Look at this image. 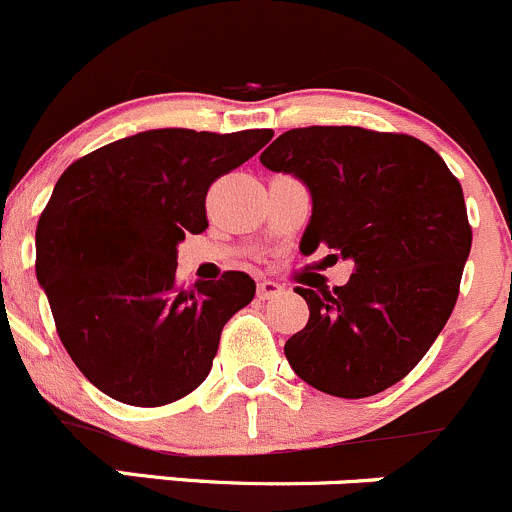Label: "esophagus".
Instances as JSON below:
<instances>
[{
  "label": "esophagus",
  "mask_w": 512,
  "mask_h": 512,
  "mask_svg": "<svg viewBox=\"0 0 512 512\" xmlns=\"http://www.w3.org/2000/svg\"><path fill=\"white\" fill-rule=\"evenodd\" d=\"M281 293H283L281 283H276V281H261V283H258V298H261V300L278 298Z\"/></svg>",
  "instance_id": "esophagus-1"
}]
</instances>
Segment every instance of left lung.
I'll list each match as a JSON object with an SVG mask.
<instances>
[{
    "label": "left lung",
    "mask_w": 512,
    "mask_h": 512,
    "mask_svg": "<svg viewBox=\"0 0 512 512\" xmlns=\"http://www.w3.org/2000/svg\"><path fill=\"white\" fill-rule=\"evenodd\" d=\"M261 165L310 192L300 254L325 244L355 263L345 286L295 288L310 318L283 347L293 372L333 397L384 392L414 370L456 305L471 254L461 184L426 142L350 125L288 130Z\"/></svg>",
    "instance_id": "8db88e82"
}]
</instances>
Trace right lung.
Listing matches in <instances>:
<instances>
[{"instance_id": "add662e5", "label": "right lung", "mask_w": 512, "mask_h": 512, "mask_svg": "<svg viewBox=\"0 0 512 512\" xmlns=\"http://www.w3.org/2000/svg\"><path fill=\"white\" fill-rule=\"evenodd\" d=\"M271 138L145 130L59 177L36 226V278L63 347L103 394L162 407L207 379L221 328L254 300L256 283L226 271L179 291L177 246L209 226V184Z\"/></svg>"}]
</instances>
